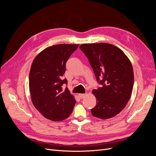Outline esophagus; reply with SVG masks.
I'll use <instances>...</instances> for the list:
<instances>
[{
	"label": "esophagus",
	"mask_w": 156,
	"mask_h": 156,
	"mask_svg": "<svg viewBox=\"0 0 156 156\" xmlns=\"http://www.w3.org/2000/svg\"><path fill=\"white\" fill-rule=\"evenodd\" d=\"M85 96H86V94H79V97L81 98V99L84 98Z\"/></svg>",
	"instance_id": "esophagus-1"
}]
</instances>
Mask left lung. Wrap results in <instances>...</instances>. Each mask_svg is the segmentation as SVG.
Here are the masks:
<instances>
[{
	"label": "left lung",
	"instance_id": "1",
	"mask_svg": "<svg viewBox=\"0 0 156 156\" xmlns=\"http://www.w3.org/2000/svg\"><path fill=\"white\" fill-rule=\"evenodd\" d=\"M88 58L101 87L93 90L96 103L92 115L110 119L122 111L133 90L134 75L127 56L117 47L106 43L82 44L79 47Z\"/></svg>",
	"mask_w": 156,
	"mask_h": 156
}]
</instances>
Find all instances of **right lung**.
Wrapping results in <instances>:
<instances>
[{
	"instance_id": "1",
	"label": "right lung",
	"mask_w": 156,
	"mask_h": 156,
	"mask_svg": "<svg viewBox=\"0 0 156 156\" xmlns=\"http://www.w3.org/2000/svg\"><path fill=\"white\" fill-rule=\"evenodd\" d=\"M79 45L58 44L49 47L33 60L29 74V90L33 105L46 119L61 121L72 114L74 97L62 79L66 63Z\"/></svg>"
}]
</instances>
